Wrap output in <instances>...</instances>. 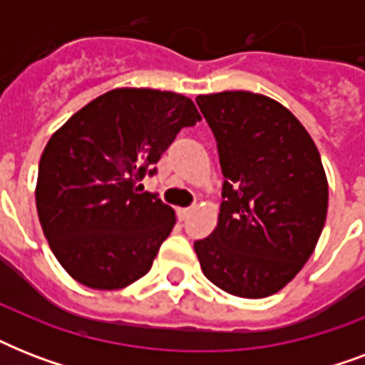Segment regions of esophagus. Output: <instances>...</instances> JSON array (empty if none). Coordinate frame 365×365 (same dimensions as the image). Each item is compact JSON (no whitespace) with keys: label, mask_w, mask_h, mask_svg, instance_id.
<instances>
[{"label":"esophagus","mask_w":365,"mask_h":365,"mask_svg":"<svg viewBox=\"0 0 365 365\" xmlns=\"http://www.w3.org/2000/svg\"><path fill=\"white\" fill-rule=\"evenodd\" d=\"M191 210H193V208H178V217H180V220H185V217L191 214Z\"/></svg>","instance_id":"1"}]
</instances>
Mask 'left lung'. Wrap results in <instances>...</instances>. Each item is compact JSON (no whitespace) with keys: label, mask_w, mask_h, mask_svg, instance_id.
<instances>
[{"label":"left lung","mask_w":365,"mask_h":365,"mask_svg":"<svg viewBox=\"0 0 365 365\" xmlns=\"http://www.w3.org/2000/svg\"><path fill=\"white\" fill-rule=\"evenodd\" d=\"M197 104L225 178L216 229L195 242L200 269L227 294L269 297L317 248L328 214L322 159L297 117L269 96L225 91Z\"/></svg>","instance_id":"8db88e82"}]
</instances>
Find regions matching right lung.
I'll use <instances>...</instances> for the list:
<instances>
[{
  "instance_id": "add662e5",
  "label": "right lung",
  "mask_w": 365,
  "mask_h": 365,
  "mask_svg": "<svg viewBox=\"0 0 365 365\" xmlns=\"http://www.w3.org/2000/svg\"><path fill=\"white\" fill-rule=\"evenodd\" d=\"M197 121L183 94L125 87L88 102L51 136L39 159L37 216L73 280L121 289L148 274L176 214L136 183Z\"/></svg>"
}]
</instances>
